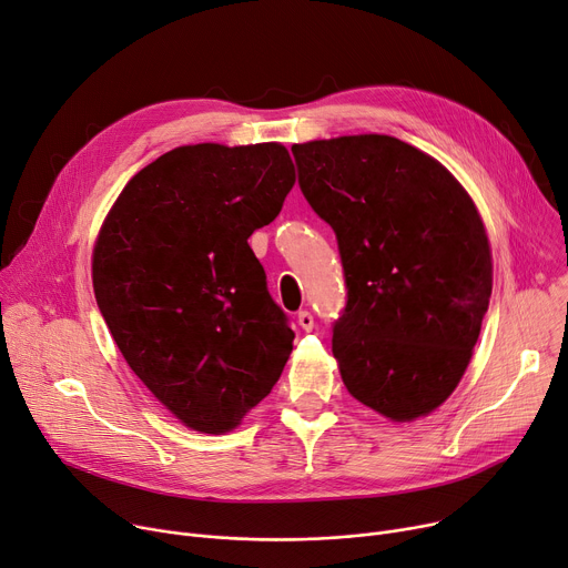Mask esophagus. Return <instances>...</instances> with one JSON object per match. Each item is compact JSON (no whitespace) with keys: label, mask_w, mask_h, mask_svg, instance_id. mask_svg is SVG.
<instances>
[{"label":"esophagus","mask_w":568,"mask_h":568,"mask_svg":"<svg viewBox=\"0 0 568 568\" xmlns=\"http://www.w3.org/2000/svg\"><path fill=\"white\" fill-rule=\"evenodd\" d=\"M296 322H300V326H302L304 332H313L315 317H313V313H311V311H302V313H300V317H296Z\"/></svg>","instance_id":"1"}]
</instances>
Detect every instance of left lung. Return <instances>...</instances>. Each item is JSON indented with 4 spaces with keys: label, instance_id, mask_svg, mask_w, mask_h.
Masks as SVG:
<instances>
[{
    "label": "left lung",
    "instance_id": "8db88e82",
    "mask_svg": "<svg viewBox=\"0 0 568 568\" xmlns=\"http://www.w3.org/2000/svg\"><path fill=\"white\" fill-rule=\"evenodd\" d=\"M300 186L338 239L347 306L334 356L347 392L394 424L463 379L493 292L488 232L437 159L362 133L292 146Z\"/></svg>",
    "mask_w": 568,
    "mask_h": 568
}]
</instances>
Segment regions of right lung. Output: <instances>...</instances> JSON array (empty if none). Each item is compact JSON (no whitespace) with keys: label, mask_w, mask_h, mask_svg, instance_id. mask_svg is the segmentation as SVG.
Returning <instances> with one entry per match:
<instances>
[{"label":"right lung","mask_w":568,"mask_h":568,"mask_svg":"<svg viewBox=\"0 0 568 568\" xmlns=\"http://www.w3.org/2000/svg\"><path fill=\"white\" fill-rule=\"evenodd\" d=\"M294 182L281 142L184 144L142 168L99 230L101 315L131 371L191 430H234L290 359L294 332L248 236Z\"/></svg>","instance_id":"obj_1"}]
</instances>
